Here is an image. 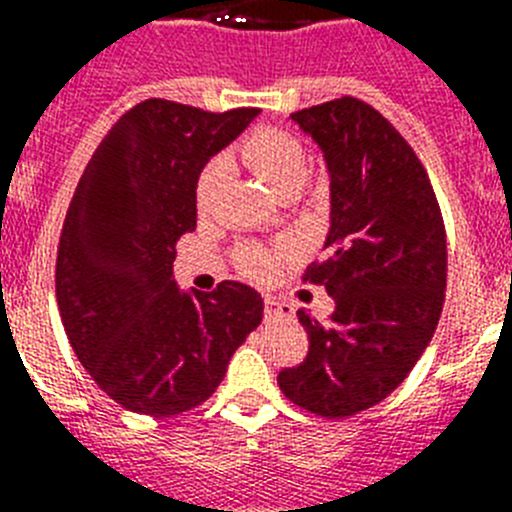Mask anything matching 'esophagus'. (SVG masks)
Wrapping results in <instances>:
<instances>
[{
	"label": "esophagus",
	"mask_w": 512,
	"mask_h": 512,
	"mask_svg": "<svg viewBox=\"0 0 512 512\" xmlns=\"http://www.w3.org/2000/svg\"><path fill=\"white\" fill-rule=\"evenodd\" d=\"M264 310H266V318H292V315H295L292 307L284 305V302H277L274 297H266Z\"/></svg>",
	"instance_id": "34e87169"
}]
</instances>
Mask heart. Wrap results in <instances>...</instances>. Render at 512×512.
Masks as SVG:
<instances>
[{"instance_id":"heart-1","label":"heart","mask_w":512,"mask_h":512,"mask_svg":"<svg viewBox=\"0 0 512 512\" xmlns=\"http://www.w3.org/2000/svg\"><path fill=\"white\" fill-rule=\"evenodd\" d=\"M238 158L243 164L259 176L261 182L277 194V197H289L302 189L307 179V148L297 135L284 133V130H259L251 138L243 140L238 148ZM225 166L212 164L197 179V207L200 212H207L215 200V192L223 182ZM287 251H269L264 246H243L238 251V266L248 279L264 282L274 274L279 259Z\"/></svg>"}]
</instances>
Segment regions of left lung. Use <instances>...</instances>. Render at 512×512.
Segmentation results:
<instances>
[{
	"instance_id": "left-lung-1",
	"label": "left lung",
	"mask_w": 512,
	"mask_h": 512,
	"mask_svg": "<svg viewBox=\"0 0 512 512\" xmlns=\"http://www.w3.org/2000/svg\"><path fill=\"white\" fill-rule=\"evenodd\" d=\"M323 151L330 230L305 282L336 310L297 312L310 348L279 390L323 418H348L400 387L431 343L446 292V230L431 179L408 140L372 104L341 97L292 112Z\"/></svg>"
}]
</instances>
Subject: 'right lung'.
<instances>
[{
  "label": "right lung",
  "mask_w": 512,
  "mask_h": 512,
  "mask_svg": "<svg viewBox=\"0 0 512 512\" xmlns=\"http://www.w3.org/2000/svg\"><path fill=\"white\" fill-rule=\"evenodd\" d=\"M256 115L146 99L81 174L58 243V310L89 377L133 413L169 418L202 405L264 318L248 284L182 292L171 266L176 241L197 228L202 169Z\"/></svg>",
  "instance_id": "right-lung-1"
}]
</instances>
